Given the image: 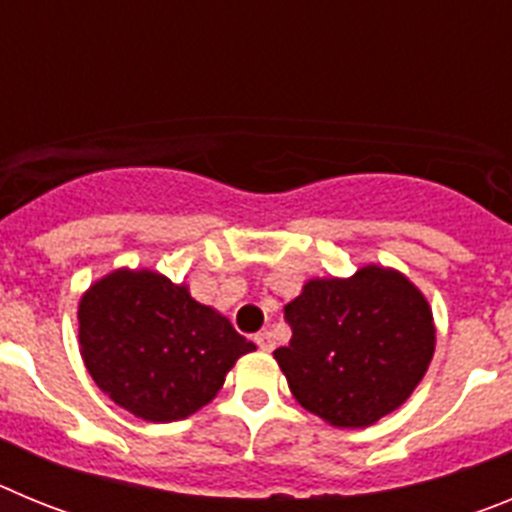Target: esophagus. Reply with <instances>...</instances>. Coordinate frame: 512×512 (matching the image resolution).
<instances>
[{
    "instance_id": "1",
    "label": "esophagus",
    "mask_w": 512,
    "mask_h": 512,
    "mask_svg": "<svg viewBox=\"0 0 512 512\" xmlns=\"http://www.w3.org/2000/svg\"><path fill=\"white\" fill-rule=\"evenodd\" d=\"M256 346L261 348V351H274V346H277V341H274V333L271 330H261V333H256Z\"/></svg>"
}]
</instances>
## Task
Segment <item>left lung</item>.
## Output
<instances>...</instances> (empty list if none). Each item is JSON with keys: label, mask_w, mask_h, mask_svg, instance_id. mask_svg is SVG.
Returning <instances> with one entry per match:
<instances>
[{"label": "left lung", "mask_w": 512, "mask_h": 512, "mask_svg": "<svg viewBox=\"0 0 512 512\" xmlns=\"http://www.w3.org/2000/svg\"><path fill=\"white\" fill-rule=\"evenodd\" d=\"M292 341L274 351L302 408L338 428H366L413 395L436 348L431 307L392 269L312 279L284 307Z\"/></svg>", "instance_id": "8db88e82"}]
</instances>
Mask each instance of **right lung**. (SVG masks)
Here are the masks:
<instances>
[{
    "label": "right lung",
    "mask_w": 512,
    "mask_h": 512,
    "mask_svg": "<svg viewBox=\"0 0 512 512\" xmlns=\"http://www.w3.org/2000/svg\"><path fill=\"white\" fill-rule=\"evenodd\" d=\"M79 343L104 395L151 423L197 413L251 341L156 271H112L81 297Z\"/></svg>",
    "instance_id": "add662e5"
}]
</instances>
